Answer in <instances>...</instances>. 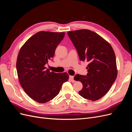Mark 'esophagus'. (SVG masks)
<instances>
[{
	"instance_id": "34e87169",
	"label": "esophagus",
	"mask_w": 132,
	"mask_h": 132,
	"mask_svg": "<svg viewBox=\"0 0 132 132\" xmlns=\"http://www.w3.org/2000/svg\"><path fill=\"white\" fill-rule=\"evenodd\" d=\"M69 79L71 82H75V80L74 79V76H69Z\"/></svg>"
}]
</instances>
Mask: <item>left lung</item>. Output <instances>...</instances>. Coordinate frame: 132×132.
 <instances>
[{"instance_id": "obj_1", "label": "left lung", "mask_w": 132, "mask_h": 132, "mask_svg": "<svg viewBox=\"0 0 132 132\" xmlns=\"http://www.w3.org/2000/svg\"><path fill=\"white\" fill-rule=\"evenodd\" d=\"M68 35L80 60L89 62L87 75L77 74L74 77L83 85L79 93L85 99L98 100L107 93L117 78L116 61L112 47L100 36L89 30L68 31Z\"/></svg>"}]
</instances>
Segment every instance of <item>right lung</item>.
Returning <instances> with one entry per match:
<instances>
[{
	"label": "right lung",
	"mask_w": 132,
	"mask_h": 132,
	"mask_svg": "<svg viewBox=\"0 0 132 132\" xmlns=\"http://www.w3.org/2000/svg\"><path fill=\"white\" fill-rule=\"evenodd\" d=\"M64 35V32L39 31L28 39L19 51L16 69L20 83L27 95L38 103L54 98L69 79L67 73L51 72L45 67L53 57Z\"/></svg>",
	"instance_id": "1"
}]
</instances>
